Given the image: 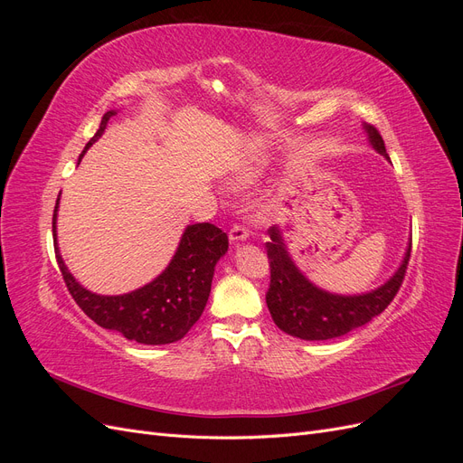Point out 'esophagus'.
Returning a JSON list of instances; mask_svg holds the SVG:
<instances>
[{"mask_svg":"<svg viewBox=\"0 0 463 463\" xmlns=\"http://www.w3.org/2000/svg\"><path fill=\"white\" fill-rule=\"evenodd\" d=\"M249 237V230L245 226H233L230 230V241L232 243H240V241H247Z\"/></svg>","mask_w":463,"mask_h":463,"instance_id":"esophagus-1","label":"esophagus"}]
</instances>
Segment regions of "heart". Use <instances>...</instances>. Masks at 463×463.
<instances>
[{"instance_id": "b5f03b06", "label": "heart", "mask_w": 463, "mask_h": 463, "mask_svg": "<svg viewBox=\"0 0 463 463\" xmlns=\"http://www.w3.org/2000/svg\"><path fill=\"white\" fill-rule=\"evenodd\" d=\"M255 177H257V170H253V167H243V170H240L232 177V185L235 187L249 185Z\"/></svg>"}]
</instances>
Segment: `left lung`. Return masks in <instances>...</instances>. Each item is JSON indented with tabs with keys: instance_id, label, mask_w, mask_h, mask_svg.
I'll return each mask as SVG.
<instances>
[{
	"instance_id": "obj_1",
	"label": "left lung",
	"mask_w": 463,
	"mask_h": 463,
	"mask_svg": "<svg viewBox=\"0 0 463 463\" xmlns=\"http://www.w3.org/2000/svg\"><path fill=\"white\" fill-rule=\"evenodd\" d=\"M363 129L371 146L390 160L381 133L367 123H363ZM269 235L270 241L266 243V253L270 259V288L266 293V305L279 330L309 342L338 338L381 315L398 293L411 255L410 240L398 270L383 286L365 293L340 296L315 286L299 270L289 255L282 228L272 226Z\"/></svg>"
}]
</instances>
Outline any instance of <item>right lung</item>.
Returning <instances> with one entry per match:
<instances>
[{
  "mask_svg": "<svg viewBox=\"0 0 463 463\" xmlns=\"http://www.w3.org/2000/svg\"><path fill=\"white\" fill-rule=\"evenodd\" d=\"M116 114V109L106 111L100 129L87 143L79 162L102 137L109 118ZM58 208L60 197L55 201L52 222L55 259H58L69 293L85 315L98 326L119 332L128 340L138 344L162 345L184 338L204 311L216 264L228 253V235L214 223H193L181 235L170 264L152 282L129 293H121V296H100V293L82 288L61 259L58 228H55Z\"/></svg>",
  "mask_w": 463,
  "mask_h": 463,
  "instance_id": "obj_1",
  "label": "right lung"
}]
</instances>
